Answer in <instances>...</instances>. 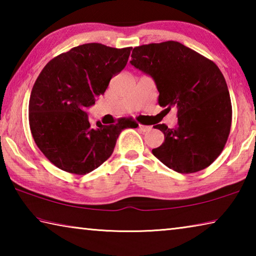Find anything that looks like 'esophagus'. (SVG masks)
I'll return each instance as SVG.
<instances>
[{"label":"esophagus","instance_id":"esophagus-1","mask_svg":"<svg viewBox=\"0 0 256 256\" xmlns=\"http://www.w3.org/2000/svg\"><path fill=\"white\" fill-rule=\"evenodd\" d=\"M138 128H140L142 132H148V131H150V130H151V126H148V125L140 124V125H138Z\"/></svg>","mask_w":256,"mask_h":256}]
</instances>
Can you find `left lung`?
Segmentation results:
<instances>
[{"label": "left lung", "instance_id": "8db88e82", "mask_svg": "<svg viewBox=\"0 0 256 256\" xmlns=\"http://www.w3.org/2000/svg\"><path fill=\"white\" fill-rule=\"evenodd\" d=\"M131 64L149 74L159 92L158 104L177 110V126L158 124L164 144L152 154L182 174L200 172L218 158L232 126V102L226 80L211 60L178 42L134 47Z\"/></svg>", "mask_w": 256, "mask_h": 256}]
</instances>
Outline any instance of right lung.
Here are the masks:
<instances>
[{
    "label": "right lung",
    "instance_id": "obj_1",
    "mask_svg": "<svg viewBox=\"0 0 256 256\" xmlns=\"http://www.w3.org/2000/svg\"><path fill=\"white\" fill-rule=\"evenodd\" d=\"M131 50L84 44L50 60L38 76L29 100L30 131L60 170L88 174L110 157L124 128L138 126L132 118L92 125L84 112L125 68Z\"/></svg>",
    "mask_w": 256,
    "mask_h": 256
}]
</instances>
